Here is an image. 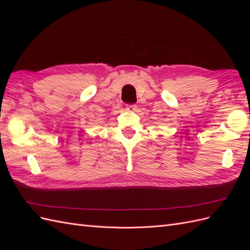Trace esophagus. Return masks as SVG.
Wrapping results in <instances>:
<instances>
[{
    "label": "esophagus",
    "instance_id": "34e87169",
    "mask_svg": "<svg viewBox=\"0 0 250 250\" xmlns=\"http://www.w3.org/2000/svg\"><path fill=\"white\" fill-rule=\"evenodd\" d=\"M137 106L136 105H126L125 106V110L128 111H136Z\"/></svg>",
    "mask_w": 250,
    "mask_h": 250
}]
</instances>
